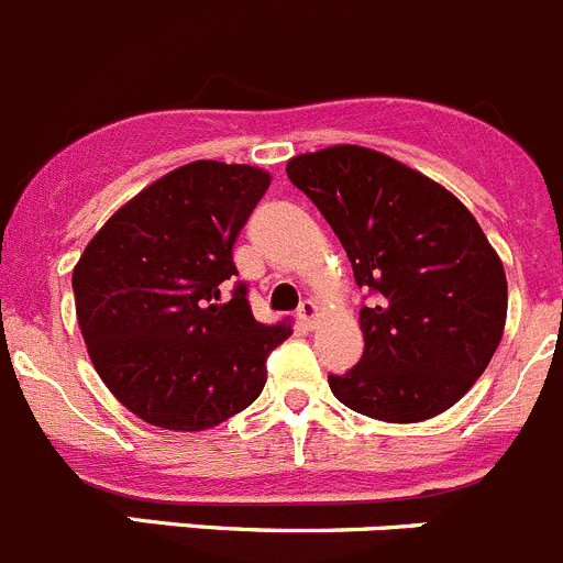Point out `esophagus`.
<instances>
[{
	"mask_svg": "<svg viewBox=\"0 0 563 563\" xmlns=\"http://www.w3.org/2000/svg\"><path fill=\"white\" fill-rule=\"evenodd\" d=\"M296 320L303 325V329H314V323H318V303L303 301L301 307H298Z\"/></svg>",
	"mask_w": 563,
	"mask_h": 563,
	"instance_id": "obj_1",
	"label": "esophagus"
}]
</instances>
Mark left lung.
<instances>
[{"label":"left lung","instance_id":"left-lung-1","mask_svg":"<svg viewBox=\"0 0 563 563\" xmlns=\"http://www.w3.org/2000/svg\"><path fill=\"white\" fill-rule=\"evenodd\" d=\"M287 176L340 238L358 290L365 351L329 376L340 404L387 422L451 409L486 371L506 325L503 262L456 196L398 159L331 146Z\"/></svg>","mask_w":563,"mask_h":563}]
</instances>
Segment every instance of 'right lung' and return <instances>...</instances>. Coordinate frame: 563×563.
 <instances>
[{
  "label": "right lung",
  "instance_id": "obj_1",
  "mask_svg": "<svg viewBox=\"0 0 563 563\" xmlns=\"http://www.w3.org/2000/svg\"><path fill=\"white\" fill-rule=\"evenodd\" d=\"M271 176L198 159L137 192L74 267L90 362L132 415L205 431L260 398L267 356L292 334L251 314L232 249Z\"/></svg>",
  "mask_w": 563,
  "mask_h": 563
}]
</instances>
